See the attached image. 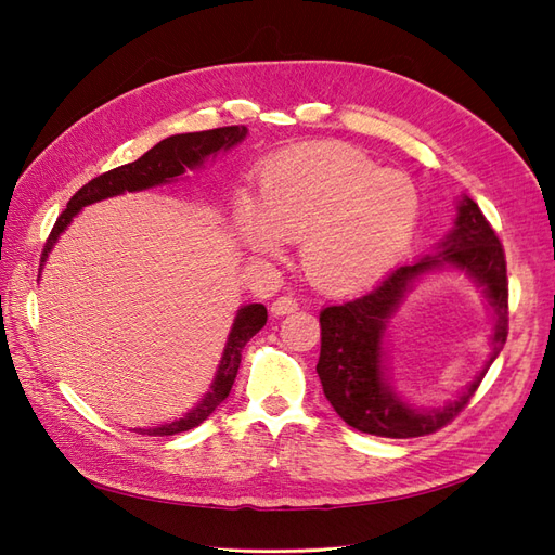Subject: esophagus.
Returning <instances> with one entry per match:
<instances>
[{
	"mask_svg": "<svg viewBox=\"0 0 555 555\" xmlns=\"http://www.w3.org/2000/svg\"><path fill=\"white\" fill-rule=\"evenodd\" d=\"M294 310H298V300L292 298V296H280V298L273 300V306H271V312L275 317H284V314H289Z\"/></svg>",
	"mask_w": 555,
	"mask_h": 555,
	"instance_id": "obj_1",
	"label": "esophagus"
}]
</instances>
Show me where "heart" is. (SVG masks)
Here are the masks:
<instances>
[{"instance_id": "obj_1", "label": "heart", "mask_w": 555, "mask_h": 555, "mask_svg": "<svg viewBox=\"0 0 555 555\" xmlns=\"http://www.w3.org/2000/svg\"><path fill=\"white\" fill-rule=\"evenodd\" d=\"M416 184L377 169L343 143L282 153L263 169L261 194L241 192L236 227L257 255L275 257L282 238L304 241L306 271L328 289H359L405 257L416 233Z\"/></svg>"}]
</instances>
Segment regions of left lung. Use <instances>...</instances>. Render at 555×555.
Wrapping results in <instances>:
<instances>
[{
	"label": "left lung",
	"instance_id": "left-lung-1",
	"mask_svg": "<svg viewBox=\"0 0 555 555\" xmlns=\"http://www.w3.org/2000/svg\"><path fill=\"white\" fill-rule=\"evenodd\" d=\"M453 229L438 251L398 266L371 292L322 310V351L317 375L324 396L345 424L379 438H422L440 430L467 405L481 377L507 340V263L505 251L483 212L469 196L459 198ZM456 267L473 279L490 300L494 333L492 357L485 371L442 409H414L393 389L385 367L383 338L390 317L424 274Z\"/></svg>",
	"mask_w": 555,
	"mask_h": 555
}]
</instances>
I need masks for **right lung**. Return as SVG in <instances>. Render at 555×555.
Segmentation results:
<instances>
[{
    "mask_svg": "<svg viewBox=\"0 0 555 555\" xmlns=\"http://www.w3.org/2000/svg\"><path fill=\"white\" fill-rule=\"evenodd\" d=\"M245 137H247V127H238V125L208 129V131L176 133V137L164 139L155 147H150L147 153L137 162L117 166V169L106 171L102 176H96L94 180H90L88 184H82V188L69 198L64 212L57 217L53 231H50L43 247L41 268L50 255V249L55 247V243L66 231V227L74 222V217L86 206L111 196H120L125 192H143V190L159 188V184H169L178 180L184 171L201 169V166L206 164V159L210 157L215 159L220 153H227V150L238 145ZM266 319H268V312L261 304L243 306L231 324L220 365H217L215 379L210 384V391L196 402V408H192L182 418H178V422L153 426V428H133V430L143 435H176L204 424L206 418L215 412V408L229 396L233 379L238 375L241 351L249 343L251 335H257L263 328Z\"/></svg>",
    "mask_w": 555,
    "mask_h": 555,
    "instance_id": "add662e5",
    "label": "right lung"
}]
</instances>
